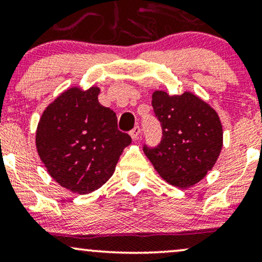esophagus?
I'll list each match as a JSON object with an SVG mask.
<instances>
[{"label":"esophagus","instance_id":"esophagus-1","mask_svg":"<svg viewBox=\"0 0 262 262\" xmlns=\"http://www.w3.org/2000/svg\"><path fill=\"white\" fill-rule=\"evenodd\" d=\"M129 135L132 137V139L137 140L138 138H139V135H140V128L138 127V125H137V127H134L130 132H129Z\"/></svg>","mask_w":262,"mask_h":262}]
</instances>
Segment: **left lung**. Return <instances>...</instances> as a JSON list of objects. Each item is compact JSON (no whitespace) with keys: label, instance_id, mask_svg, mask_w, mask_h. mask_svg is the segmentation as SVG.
Returning <instances> with one entry per match:
<instances>
[{"label":"left lung","instance_id":"left-lung-1","mask_svg":"<svg viewBox=\"0 0 262 262\" xmlns=\"http://www.w3.org/2000/svg\"><path fill=\"white\" fill-rule=\"evenodd\" d=\"M152 108L161 123L162 140L144 146L146 158L170 185L187 188L204 179L223 148V127L218 113L194 93L152 92Z\"/></svg>","mask_w":262,"mask_h":262}]
</instances>
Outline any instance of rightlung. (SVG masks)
<instances>
[{
    "label": "right lung",
    "instance_id": "obj_1",
    "mask_svg": "<svg viewBox=\"0 0 262 262\" xmlns=\"http://www.w3.org/2000/svg\"><path fill=\"white\" fill-rule=\"evenodd\" d=\"M98 95L97 86L65 90L45 108L35 132L38 155L48 173L74 193L86 194L104 185L132 143Z\"/></svg>",
    "mask_w": 262,
    "mask_h": 262
}]
</instances>
